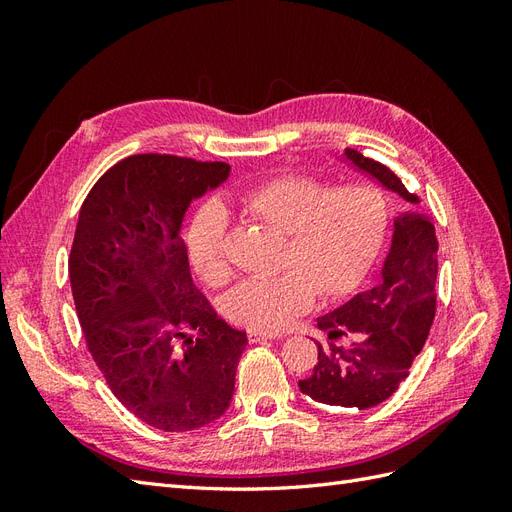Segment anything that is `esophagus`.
<instances>
[{"label":"esophagus","mask_w":512,"mask_h":512,"mask_svg":"<svg viewBox=\"0 0 512 512\" xmlns=\"http://www.w3.org/2000/svg\"><path fill=\"white\" fill-rule=\"evenodd\" d=\"M280 337H282L280 331H273V333L250 331V335H247V342H250V344H260V342H267V339H280Z\"/></svg>","instance_id":"obj_1"}]
</instances>
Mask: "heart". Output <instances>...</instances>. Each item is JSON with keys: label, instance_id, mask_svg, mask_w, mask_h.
I'll use <instances>...</instances> for the list:
<instances>
[{"label": "heart", "instance_id": "b5f03b06", "mask_svg": "<svg viewBox=\"0 0 512 512\" xmlns=\"http://www.w3.org/2000/svg\"><path fill=\"white\" fill-rule=\"evenodd\" d=\"M241 209L254 220L288 235L282 275L245 280L228 299V314L252 331H275L297 318L318 292L339 297L359 284L374 262L384 232L386 203L367 183L329 185L307 175L258 181L239 194ZM228 215L207 203L185 232L190 267L207 286L230 277L226 256Z\"/></svg>", "mask_w": 512, "mask_h": 512}]
</instances>
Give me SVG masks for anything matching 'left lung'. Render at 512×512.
<instances>
[{"label":"left lung","mask_w":512,"mask_h":512,"mask_svg":"<svg viewBox=\"0 0 512 512\" xmlns=\"http://www.w3.org/2000/svg\"><path fill=\"white\" fill-rule=\"evenodd\" d=\"M346 156L384 188L418 203L389 166L354 149H346ZM436 275V228L421 213L401 215L382 280L318 318V329L329 339L316 342L318 365L312 376L299 380V389L318 404L339 408L367 410L389 399L410 376L429 335L436 316ZM339 338L344 345L336 344Z\"/></svg>","instance_id":"1"}]
</instances>
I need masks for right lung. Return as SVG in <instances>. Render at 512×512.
Returning <instances> with one entry per match:
<instances>
[{
  "label": "right lung",
  "mask_w": 512,
  "mask_h": 512,
  "mask_svg": "<svg viewBox=\"0 0 512 512\" xmlns=\"http://www.w3.org/2000/svg\"><path fill=\"white\" fill-rule=\"evenodd\" d=\"M228 173L138 153L96 181L76 222L68 269L87 350L121 404L162 431L220 418L247 346L194 286L181 237L192 198Z\"/></svg>",
  "instance_id": "add662e5"
}]
</instances>
